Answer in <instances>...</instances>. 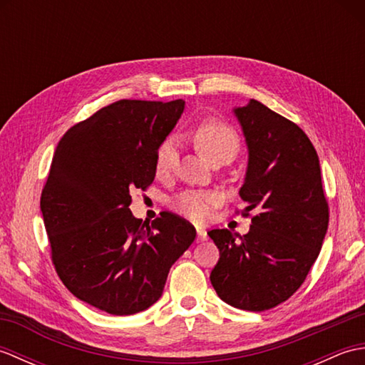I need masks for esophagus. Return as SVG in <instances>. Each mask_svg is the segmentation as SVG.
Masks as SVG:
<instances>
[{
	"mask_svg": "<svg viewBox=\"0 0 365 365\" xmlns=\"http://www.w3.org/2000/svg\"><path fill=\"white\" fill-rule=\"evenodd\" d=\"M196 234H197V242H205L207 240V230L205 229H196Z\"/></svg>",
	"mask_w": 365,
	"mask_h": 365,
	"instance_id": "obj_1",
	"label": "esophagus"
}]
</instances>
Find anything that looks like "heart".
<instances>
[{
	"label": "heart",
	"mask_w": 365,
	"mask_h": 365,
	"mask_svg": "<svg viewBox=\"0 0 365 365\" xmlns=\"http://www.w3.org/2000/svg\"><path fill=\"white\" fill-rule=\"evenodd\" d=\"M195 144L204 157L213 163L221 157L232 158L238 150V136L229 125L218 120H205L195 131ZM175 141L168 138L155 155V170L158 175H168L175 163ZM218 195L212 191L190 190L174 200L175 210L192 221H204L218 204Z\"/></svg>",
	"instance_id": "obj_1"
}]
</instances>
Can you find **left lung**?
<instances>
[{
    "mask_svg": "<svg viewBox=\"0 0 365 365\" xmlns=\"http://www.w3.org/2000/svg\"><path fill=\"white\" fill-rule=\"evenodd\" d=\"M234 114L247 145L243 215L254 210L255 216L246 235L208 232L220 250L210 281L224 302L262 312L304 282L320 254L329 212L319 155L304 131L254 98Z\"/></svg>",
    "mask_w": 365,
    "mask_h": 365,
    "instance_id": "8db88e82",
    "label": "left lung"
}]
</instances>
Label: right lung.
Here are the masks:
<instances>
[{
  "mask_svg": "<svg viewBox=\"0 0 365 365\" xmlns=\"http://www.w3.org/2000/svg\"><path fill=\"white\" fill-rule=\"evenodd\" d=\"M183 110L182 98L119 100L68 128L54 150L41 197L51 260L71 293L100 311L150 307L195 242L180 216L143 224L128 208L130 191L153 182L155 155Z\"/></svg>",
  "mask_w": 365,
  "mask_h": 365,
  "instance_id": "1",
  "label": "right lung"
}]
</instances>
